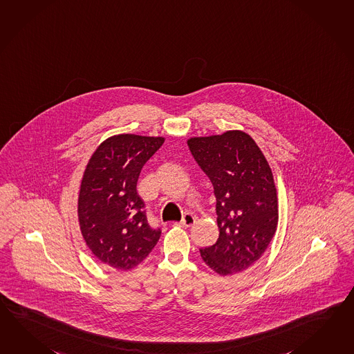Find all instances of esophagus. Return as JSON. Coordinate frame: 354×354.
<instances>
[{
	"label": "esophagus",
	"instance_id": "esophagus-1",
	"mask_svg": "<svg viewBox=\"0 0 354 354\" xmlns=\"http://www.w3.org/2000/svg\"><path fill=\"white\" fill-rule=\"evenodd\" d=\"M194 222H196V217L192 213H184L183 220L180 222H175L174 225L180 226V227H190L192 225H194Z\"/></svg>",
	"mask_w": 354,
	"mask_h": 354
}]
</instances>
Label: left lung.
Masks as SVG:
<instances>
[{"label": "left lung", "mask_w": 354, "mask_h": 354, "mask_svg": "<svg viewBox=\"0 0 354 354\" xmlns=\"http://www.w3.org/2000/svg\"><path fill=\"white\" fill-rule=\"evenodd\" d=\"M188 146L212 183L220 228L216 244L201 249V257L220 275L240 273L260 259L278 225L270 166L243 131L193 137Z\"/></svg>", "instance_id": "8db88e82"}]
</instances>
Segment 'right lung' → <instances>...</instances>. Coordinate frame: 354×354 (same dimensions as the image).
Instances as JSON below:
<instances>
[{
	"label": "right lung",
	"mask_w": 354,
	"mask_h": 354,
	"mask_svg": "<svg viewBox=\"0 0 354 354\" xmlns=\"http://www.w3.org/2000/svg\"><path fill=\"white\" fill-rule=\"evenodd\" d=\"M164 141V137L113 136L87 162L77 207L81 234L95 257L114 269L137 267L158 244L161 230L149 226L136 187L142 167Z\"/></svg>",
	"instance_id": "add662e5"
}]
</instances>
